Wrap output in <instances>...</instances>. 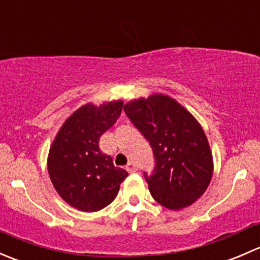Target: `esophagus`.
Segmentation results:
<instances>
[{
  "mask_svg": "<svg viewBox=\"0 0 260 260\" xmlns=\"http://www.w3.org/2000/svg\"><path fill=\"white\" fill-rule=\"evenodd\" d=\"M125 170H127L128 172H136L137 171V166H136V164L135 162H128V165L127 166H125Z\"/></svg>",
  "mask_w": 260,
  "mask_h": 260,
  "instance_id": "34e87169",
  "label": "esophagus"
}]
</instances>
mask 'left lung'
Instances as JSON below:
<instances>
[{"label": "left lung", "instance_id": "obj_1", "mask_svg": "<svg viewBox=\"0 0 260 260\" xmlns=\"http://www.w3.org/2000/svg\"><path fill=\"white\" fill-rule=\"evenodd\" d=\"M153 149L156 167L147 177L152 198L170 210L192 205L214 172L208 137L195 117L165 94L138 98L123 107Z\"/></svg>", "mask_w": 260, "mask_h": 260}]
</instances>
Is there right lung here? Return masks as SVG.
Here are the masks:
<instances>
[{
  "instance_id": "obj_1",
  "label": "right lung",
  "mask_w": 260,
  "mask_h": 260,
  "mask_svg": "<svg viewBox=\"0 0 260 260\" xmlns=\"http://www.w3.org/2000/svg\"><path fill=\"white\" fill-rule=\"evenodd\" d=\"M122 107V101L84 104L67 118L50 146V180L60 198L77 210L94 212L108 206L128 176L99 148V138L117 122Z\"/></svg>"
}]
</instances>
